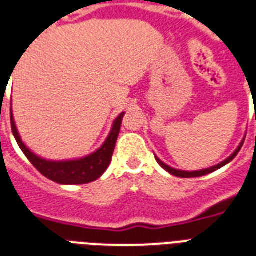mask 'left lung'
I'll use <instances>...</instances> for the list:
<instances>
[{
  "label": "left lung",
  "instance_id": "obj_1",
  "mask_svg": "<svg viewBox=\"0 0 256 256\" xmlns=\"http://www.w3.org/2000/svg\"><path fill=\"white\" fill-rule=\"evenodd\" d=\"M242 146H243V144H240V146H239V148H238V150H235V152H234L232 155L230 156L228 159H227V160H224V162H223V163L218 164V166H215V167L207 168V170H202V171H195V172L178 171V170H174V168L168 167L167 164H164L163 162H160V160L158 159V158H156V160H158V163H159L160 166H162V167H163L164 170H166V171H168V172H170V174H172V175H175V176H179V178H199V176L207 175V174H211V172L216 171V170H219V168H220V167H223V166H226V164H227V163H230V162H231V160H232L234 158H235V156L238 155V152H239V150H240Z\"/></svg>",
  "mask_w": 256,
  "mask_h": 256
}]
</instances>
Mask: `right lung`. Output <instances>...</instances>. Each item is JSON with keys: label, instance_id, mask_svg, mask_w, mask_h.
<instances>
[{"label": "right lung", "instance_id": "obj_1", "mask_svg": "<svg viewBox=\"0 0 256 256\" xmlns=\"http://www.w3.org/2000/svg\"><path fill=\"white\" fill-rule=\"evenodd\" d=\"M124 116V112L120 114L114 122L112 130H110V136L102 144L100 150H97L94 154L86 156L84 159L80 160H70V162H48L44 160L34 154H32L30 150H28L25 144L21 142L17 128H16L14 120L12 116L10 110V122H12V132L14 134L17 144L20 146L28 160L33 164V167L37 171L48 178L49 180H53L58 184H86L90 182H94L98 179L106 170L110 166L112 155H114V146H116V140H118V132H120V126H122V120Z\"/></svg>", "mask_w": 256, "mask_h": 256}]
</instances>
